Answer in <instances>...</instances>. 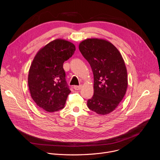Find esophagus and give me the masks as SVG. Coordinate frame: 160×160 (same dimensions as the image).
Returning a JSON list of instances; mask_svg holds the SVG:
<instances>
[{"label":"esophagus","instance_id":"1","mask_svg":"<svg viewBox=\"0 0 160 160\" xmlns=\"http://www.w3.org/2000/svg\"><path fill=\"white\" fill-rule=\"evenodd\" d=\"M73 88H74V89H75L76 90H79L81 89L82 85H75V86L73 87Z\"/></svg>","mask_w":160,"mask_h":160}]
</instances>
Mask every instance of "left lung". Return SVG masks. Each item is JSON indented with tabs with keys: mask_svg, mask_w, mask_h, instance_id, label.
<instances>
[{
	"mask_svg": "<svg viewBox=\"0 0 160 160\" xmlns=\"http://www.w3.org/2000/svg\"><path fill=\"white\" fill-rule=\"evenodd\" d=\"M79 50L88 62L94 75V95L88 108L99 115L115 110L127 88V72L119 51L109 42L88 38L79 44Z\"/></svg>",
	"mask_w": 160,
	"mask_h": 160,
	"instance_id": "left-lung-1",
	"label": "left lung"
}]
</instances>
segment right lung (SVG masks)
I'll return each instance as SVG.
<instances>
[{"instance_id": "obj_1", "label": "right lung", "mask_w": 160, "mask_h": 160, "mask_svg": "<svg viewBox=\"0 0 160 160\" xmlns=\"http://www.w3.org/2000/svg\"><path fill=\"white\" fill-rule=\"evenodd\" d=\"M75 49L72 42L56 39L45 45L35 56L28 83L32 98L43 110L55 112L64 107L71 90L66 81L63 63L73 55Z\"/></svg>"}]
</instances>
